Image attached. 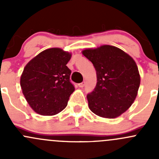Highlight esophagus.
<instances>
[{
  "mask_svg": "<svg viewBox=\"0 0 159 159\" xmlns=\"http://www.w3.org/2000/svg\"><path fill=\"white\" fill-rule=\"evenodd\" d=\"M84 85H85V81H83V82L78 84V87L79 88H83Z\"/></svg>",
  "mask_w": 159,
  "mask_h": 159,
  "instance_id": "obj_1",
  "label": "esophagus"
}]
</instances>
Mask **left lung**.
Instances as JSON below:
<instances>
[{
  "label": "left lung",
  "instance_id": "8db88e82",
  "mask_svg": "<svg viewBox=\"0 0 159 159\" xmlns=\"http://www.w3.org/2000/svg\"><path fill=\"white\" fill-rule=\"evenodd\" d=\"M82 54L97 75L95 89L87 95L90 110L102 118L120 116L137 97L141 78L135 61L122 50L106 44L84 49Z\"/></svg>",
  "mask_w": 159,
  "mask_h": 159
}]
</instances>
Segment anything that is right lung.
<instances>
[{
	"label": "right lung",
	"instance_id": "1",
	"mask_svg": "<svg viewBox=\"0 0 159 159\" xmlns=\"http://www.w3.org/2000/svg\"><path fill=\"white\" fill-rule=\"evenodd\" d=\"M71 53L58 48L41 51L28 62L20 76L22 93L30 108L41 115H54L66 108L75 87L67 64Z\"/></svg>",
	"mask_w": 159,
	"mask_h": 159
}]
</instances>
